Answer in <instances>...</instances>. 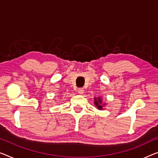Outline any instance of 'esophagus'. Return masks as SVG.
I'll list each match as a JSON object with an SVG mask.
<instances>
[{
	"mask_svg": "<svg viewBox=\"0 0 158 158\" xmlns=\"http://www.w3.org/2000/svg\"><path fill=\"white\" fill-rule=\"evenodd\" d=\"M78 93L79 94H84V89L83 88H79V89H78Z\"/></svg>",
	"mask_w": 158,
	"mask_h": 158,
	"instance_id": "obj_1",
	"label": "esophagus"
}]
</instances>
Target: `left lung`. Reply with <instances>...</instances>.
<instances>
[{
  "label": "left lung",
  "mask_w": 158,
  "mask_h": 158,
  "mask_svg": "<svg viewBox=\"0 0 158 158\" xmlns=\"http://www.w3.org/2000/svg\"><path fill=\"white\" fill-rule=\"evenodd\" d=\"M94 103L95 105V106L97 108L98 110H103V106H105L106 105V103H103L102 98L101 96H98V97H94Z\"/></svg>",
  "instance_id": "1"
}]
</instances>
